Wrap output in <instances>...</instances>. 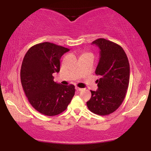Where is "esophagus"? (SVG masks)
I'll return each mask as SVG.
<instances>
[{
  "label": "esophagus",
  "instance_id": "esophagus-1",
  "mask_svg": "<svg viewBox=\"0 0 151 151\" xmlns=\"http://www.w3.org/2000/svg\"><path fill=\"white\" fill-rule=\"evenodd\" d=\"M76 90H77V91H81L83 90V88H79V87H76Z\"/></svg>",
  "mask_w": 151,
  "mask_h": 151
}]
</instances>
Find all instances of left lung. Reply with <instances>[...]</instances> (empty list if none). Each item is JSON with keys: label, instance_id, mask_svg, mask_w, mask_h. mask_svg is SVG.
Instances as JSON below:
<instances>
[{"label": "left lung", "instance_id": "1", "mask_svg": "<svg viewBox=\"0 0 151 151\" xmlns=\"http://www.w3.org/2000/svg\"><path fill=\"white\" fill-rule=\"evenodd\" d=\"M100 49V60L96 74L98 88L91 91L87 107L95 114L106 115L114 112L124 100L129 84L130 67L122 47L104 38L92 42Z\"/></svg>", "mask_w": 151, "mask_h": 151}]
</instances>
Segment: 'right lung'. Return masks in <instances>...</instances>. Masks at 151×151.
<instances>
[{
    "instance_id": "add662e5",
    "label": "right lung",
    "mask_w": 151,
    "mask_h": 151,
    "mask_svg": "<svg viewBox=\"0 0 151 151\" xmlns=\"http://www.w3.org/2000/svg\"><path fill=\"white\" fill-rule=\"evenodd\" d=\"M69 49L45 42L31 47L24 55L20 80L29 102L38 112L57 115L67 109L75 94L73 84L62 85L53 81L60 71V60Z\"/></svg>"
}]
</instances>
